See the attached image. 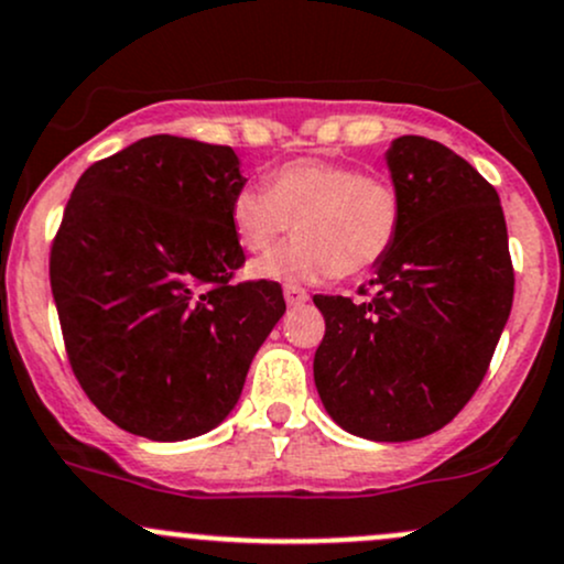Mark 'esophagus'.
<instances>
[{
  "instance_id": "34e87169",
  "label": "esophagus",
  "mask_w": 564,
  "mask_h": 564,
  "mask_svg": "<svg viewBox=\"0 0 564 564\" xmlns=\"http://www.w3.org/2000/svg\"><path fill=\"white\" fill-rule=\"evenodd\" d=\"M283 297H286L289 307H297V305H305V302H307V292L302 286H294V283H289V286L283 289Z\"/></svg>"
}]
</instances>
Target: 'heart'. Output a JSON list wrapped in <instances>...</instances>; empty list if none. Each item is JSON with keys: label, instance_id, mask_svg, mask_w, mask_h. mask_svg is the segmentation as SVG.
<instances>
[{"label": "heart", "instance_id": "b5f03b06", "mask_svg": "<svg viewBox=\"0 0 564 564\" xmlns=\"http://www.w3.org/2000/svg\"><path fill=\"white\" fill-rule=\"evenodd\" d=\"M229 221L246 251L262 253L297 221L300 237L251 264L262 281H322L365 275L394 248L402 197L381 175L351 164L294 159L270 175V188L248 183L229 203Z\"/></svg>", "mask_w": 564, "mask_h": 564}]
</instances>
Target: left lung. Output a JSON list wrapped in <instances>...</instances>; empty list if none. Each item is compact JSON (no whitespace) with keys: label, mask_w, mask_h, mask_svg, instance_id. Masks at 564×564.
Segmentation results:
<instances>
[{"label":"left lung","mask_w":564,"mask_h":564,"mask_svg":"<svg viewBox=\"0 0 564 564\" xmlns=\"http://www.w3.org/2000/svg\"><path fill=\"white\" fill-rule=\"evenodd\" d=\"M387 167L400 235L370 300L313 297L327 322L313 378L335 424L402 443L446 426L476 394L511 316L513 264L495 186L452 148L405 134Z\"/></svg>","instance_id":"left-lung-1"}]
</instances>
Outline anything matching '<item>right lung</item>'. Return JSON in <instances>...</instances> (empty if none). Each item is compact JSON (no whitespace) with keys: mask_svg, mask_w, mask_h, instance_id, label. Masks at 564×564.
<instances>
[{"mask_svg":"<svg viewBox=\"0 0 564 564\" xmlns=\"http://www.w3.org/2000/svg\"><path fill=\"white\" fill-rule=\"evenodd\" d=\"M242 186L229 145L153 134L91 164L64 207L51 289L69 365L132 435L173 443L221 424L286 313L275 281L232 283Z\"/></svg>","mask_w":564,"mask_h":564,"instance_id":"obj_1","label":"right lung"}]
</instances>
